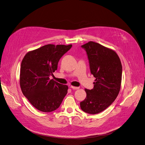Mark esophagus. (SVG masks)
Returning <instances> with one entry per match:
<instances>
[{
    "mask_svg": "<svg viewBox=\"0 0 145 145\" xmlns=\"http://www.w3.org/2000/svg\"><path fill=\"white\" fill-rule=\"evenodd\" d=\"M71 88L72 89H74V90H78L79 89V87H74V86H71Z\"/></svg>",
    "mask_w": 145,
    "mask_h": 145,
    "instance_id": "1",
    "label": "esophagus"
}]
</instances>
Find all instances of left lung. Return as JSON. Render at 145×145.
I'll return each mask as SVG.
<instances>
[{
  "label": "left lung",
  "mask_w": 145,
  "mask_h": 145,
  "mask_svg": "<svg viewBox=\"0 0 145 145\" xmlns=\"http://www.w3.org/2000/svg\"><path fill=\"white\" fill-rule=\"evenodd\" d=\"M81 47L86 52L90 72L95 80L93 89H85L87 95L80 107L86 113L96 114L108 107L118 96L122 65L116 52L100 44L90 41Z\"/></svg>",
  "instance_id": "1"
}]
</instances>
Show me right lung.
Returning a JSON list of instances; mask_svg holds the SVG:
<instances>
[{
  "label": "right lung",
  "instance_id": "1",
  "mask_svg": "<svg viewBox=\"0 0 145 145\" xmlns=\"http://www.w3.org/2000/svg\"><path fill=\"white\" fill-rule=\"evenodd\" d=\"M72 45L48 44L28 52L21 64L20 84L25 97L39 111L48 112L59 107L68 87L50 76L57 68L61 57Z\"/></svg>",
  "mask_w": 145,
  "mask_h": 145
}]
</instances>
